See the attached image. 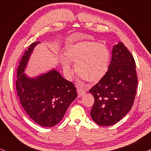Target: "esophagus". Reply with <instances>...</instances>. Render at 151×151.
Returning <instances> with one entry per match:
<instances>
[{"label":"esophagus","instance_id":"34e87169","mask_svg":"<svg viewBox=\"0 0 151 151\" xmlns=\"http://www.w3.org/2000/svg\"><path fill=\"white\" fill-rule=\"evenodd\" d=\"M76 88H77V92H78V94L79 97L83 96V95H84L85 93H86V91H85V90L83 89V88H81V87L76 86Z\"/></svg>","mask_w":151,"mask_h":151}]
</instances>
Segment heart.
<instances>
[{
  "mask_svg": "<svg viewBox=\"0 0 151 151\" xmlns=\"http://www.w3.org/2000/svg\"><path fill=\"white\" fill-rule=\"evenodd\" d=\"M64 57L61 58L63 70L67 75L73 74L71 63H76V71L89 83L100 81L107 73L110 53L102 43L83 41L70 44L65 48Z\"/></svg>",
  "mask_w": 151,
  "mask_h": 151,
  "instance_id": "obj_1",
  "label": "heart"
}]
</instances>
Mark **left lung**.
Returning a JSON list of instances; mask_svg holds the SVG:
<instances>
[{
	"label": "left lung",
	"mask_w": 151,
	"mask_h": 151,
	"mask_svg": "<svg viewBox=\"0 0 151 151\" xmlns=\"http://www.w3.org/2000/svg\"><path fill=\"white\" fill-rule=\"evenodd\" d=\"M138 77L132 54L122 42L113 47L105 76L89 90L95 102L90 111L93 121L105 127L116 124L132 109Z\"/></svg>",
	"instance_id": "1"
}]
</instances>
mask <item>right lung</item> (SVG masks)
Here are the masks:
<instances>
[{"label":"right lung","instance_id":"right-lung-1","mask_svg":"<svg viewBox=\"0 0 151 151\" xmlns=\"http://www.w3.org/2000/svg\"><path fill=\"white\" fill-rule=\"evenodd\" d=\"M40 42L31 44L17 69L16 90L19 102L32 119L42 127H54L61 122L70 103L77 97L74 84L52 69L36 78L24 73L30 55Z\"/></svg>","mask_w":151,"mask_h":151}]
</instances>
